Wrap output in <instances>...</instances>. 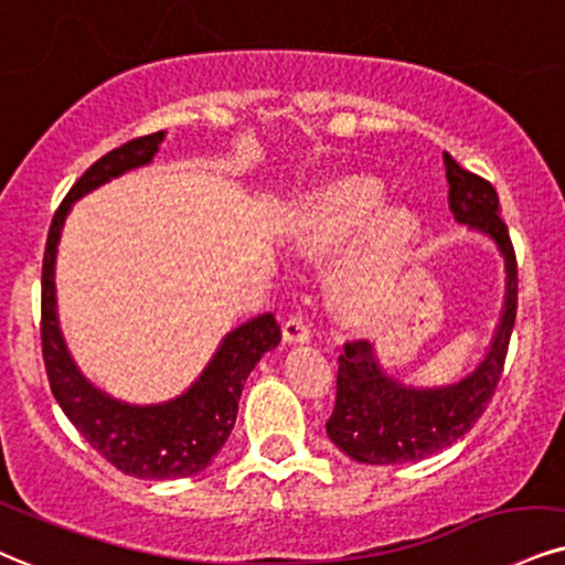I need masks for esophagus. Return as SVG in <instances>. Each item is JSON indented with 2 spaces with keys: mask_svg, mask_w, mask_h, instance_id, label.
Returning a JSON list of instances; mask_svg holds the SVG:
<instances>
[{
  "mask_svg": "<svg viewBox=\"0 0 565 565\" xmlns=\"http://www.w3.org/2000/svg\"><path fill=\"white\" fill-rule=\"evenodd\" d=\"M282 340H285V343H288V345H303V343H309V340H311L309 324H306L303 319L290 317L288 322L282 324Z\"/></svg>",
  "mask_w": 565,
  "mask_h": 565,
  "instance_id": "34e87169",
  "label": "esophagus"
}]
</instances>
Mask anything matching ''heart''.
I'll use <instances>...</instances> for the list:
<instances>
[{
    "instance_id": "1",
    "label": "heart",
    "mask_w": 565,
    "mask_h": 565,
    "mask_svg": "<svg viewBox=\"0 0 565 565\" xmlns=\"http://www.w3.org/2000/svg\"><path fill=\"white\" fill-rule=\"evenodd\" d=\"M385 201L380 180L338 178L311 193L285 227L288 246L303 259H324L358 241L330 275L332 296L348 311L377 306L424 238L414 209Z\"/></svg>"
}]
</instances>
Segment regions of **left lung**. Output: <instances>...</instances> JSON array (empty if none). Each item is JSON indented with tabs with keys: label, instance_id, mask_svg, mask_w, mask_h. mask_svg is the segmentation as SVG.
<instances>
[{
	"label": "left lung",
	"instance_id": "obj_1",
	"mask_svg": "<svg viewBox=\"0 0 565 565\" xmlns=\"http://www.w3.org/2000/svg\"><path fill=\"white\" fill-rule=\"evenodd\" d=\"M448 206L458 225L479 233L503 256L505 294L484 356L458 380L443 385H411L382 366L377 343H348L338 366L335 411L327 422L330 440L359 463L390 466L419 461L448 448L484 414L503 372L516 322V254L500 220V199L487 180L466 172L443 154Z\"/></svg>",
	"mask_w": 565,
	"mask_h": 565
}]
</instances>
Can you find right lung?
Returning a JSON list of instances; mask_svg holds the SVG:
<instances>
[{
  "label": "right lung",
  "mask_w": 565,
  "mask_h": 565,
  "mask_svg": "<svg viewBox=\"0 0 565 565\" xmlns=\"http://www.w3.org/2000/svg\"><path fill=\"white\" fill-rule=\"evenodd\" d=\"M167 130L136 138L104 154L70 188L49 227L44 271H41V345L49 387L73 427L102 452L115 469L138 479L193 477L212 463L227 443L238 416V401L250 369L264 353L280 345V324L259 315L230 330L196 380L175 398L159 403H128L96 387L75 364L62 335L57 309V250L62 227L75 201L109 180L154 162Z\"/></svg>",
  "instance_id": "add662e5"
}]
</instances>
